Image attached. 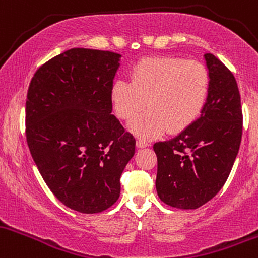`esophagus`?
<instances>
[{"label": "esophagus", "mask_w": 258, "mask_h": 258, "mask_svg": "<svg viewBox=\"0 0 258 258\" xmlns=\"http://www.w3.org/2000/svg\"><path fill=\"white\" fill-rule=\"evenodd\" d=\"M149 146V143H146V141L144 140H138L137 141V147L138 149H145V147Z\"/></svg>", "instance_id": "esophagus-1"}]
</instances>
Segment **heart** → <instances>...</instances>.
<instances>
[{
    "mask_svg": "<svg viewBox=\"0 0 258 258\" xmlns=\"http://www.w3.org/2000/svg\"><path fill=\"white\" fill-rule=\"evenodd\" d=\"M210 94V74L198 60L147 57L133 67L130 82L119 79L111 88L118 118L130 120L133 134L150 140L166 133L184 132L201 115Z\"/></svg>",
    "mask_w": 258,
    "mask_h": 258,
    "instance_id": "1",
    "label": "heart"
}]
</instances>
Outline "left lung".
I'll use <instances>...</instances> for the list:
<instances>
[{
  "mask_svg": "<svg viewBox=\"0 0 258 258\" xmlns=\"http://www.w3.org/2000/svg\"><path fill=\"white\" fill-rule=\"evenodd\" d=\"M210 94L198 120L168 141L153 145L156 190L164 204L195 210L215 198L238 156L242 111L235 78L217 57L204 56Z\"/></svg>",
  "mask_w": 258,
  "mask_h": 258,
  "instance_id": "1",
  "label": "left lung"
}]
</instances>
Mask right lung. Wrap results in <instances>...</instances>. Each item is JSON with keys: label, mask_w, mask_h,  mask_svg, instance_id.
<instances>
[{"label": "right lung", "mask_w": 258, "mask_h": 258, "mask_svg": "<svg viewBox=\"0 0 258 258\" xmlns=\"http://www.w3.org/2000/svg\"><path fill=\"white\" fill-rule=\"evenodd\" d=\"M121 56L75 47L46 62L28 90L27 141L53 195L80 213H100L120 195L135 139L112 113Z\"/></svg>", "instance_id": "1"}]
</instances>
